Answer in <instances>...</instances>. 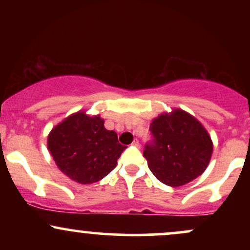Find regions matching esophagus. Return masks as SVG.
I'll use <instances>...</instances> for the list:
<instances>
[{"label": "esophagus", "instance_id": "34e87169", "mask_svg": "<svg viewBox=\"0 0 250 250\" xmlns=\"http://www.w3.org/2000/svg\"><path fill=\"white\" fill-rule=\"evenodd\" d=\"M131 145L135 146V147H137V148L140 147V142L137 141V140H134V141H133V143H131Z\"/></svg>", "mask_w": 250, "mask_h": 250}]
</instances>
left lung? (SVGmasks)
I'll return each mask as SVG.
<instances>
[{
  "label": "left lung",
  "mask_w": 250,
  "mask_h": 250,
  "mask_svg": "<svg viewBox=\"0 0 250 250\" xmlns=\"http://www.w3.org/2000/svg\"><path fill=\"white\" fill-rule=\"evenodd\" d=\"M151 141L143 156L157 180L180 187L200 176L213 153V142L203 125L186 111L175 109L153 120Z\"/></svg>",
  "instance_id": "8db88e82"
}]
</instances>
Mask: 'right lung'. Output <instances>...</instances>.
Here are the masks:
<instances>
[{
  "mask_svg": "<svg viewBox=\"0 0 250 250\" xmlns=\"http://www.w3.org/2000/svg\"><path fill=\"white\" fill-rule=\"evenodd\" d=\"M103 123L99 115L91 117L79 111L57 125L48 136V149L57 167L81 185L107 176L127 148Z\"/></svg>",
  "mask_w": 250,
  "mask_h": 250,
  "instance_id": "obj_1",
  "label": "right lung"
}]
</instances>
